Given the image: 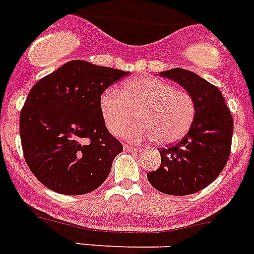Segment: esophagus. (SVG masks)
<instances>
[{
	"mask_svg": "<svg viewBox=\"0 0 254 254\" xmlns=\"http://www.w3.org/2000/svg\"><path fill=\"white\" fill-rule=\"evenodd\" d=\"M124 150H127V151H135V152H137V151H139L140 148H138V147L129 146V144H125V146H124Z\"/></svg>",
	"mask_w": 254,
	"mask_h": 254,
	"instance_id": "34e87169",
	"label": "esophagus"
}]
</instances>
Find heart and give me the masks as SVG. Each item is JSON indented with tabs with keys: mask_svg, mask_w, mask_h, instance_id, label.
Here are the masks:
<instances>
[{
	"mask_svg": "<svg viewBox=\"0 0 254 254\" xmlns=\"http://www.w3.org/2000/svg\"><path fill=\"white\" fill-rule=\"evenodd\" d=\"M101 112L108 130L119 134L135 120L140 123L127 131L130 139H152L170 144L187 133L196 112L193 97L168 81L140 77L127 81L120 91H104Z\"/></svg>",
	"mask_w": 254,
	"mask_h": 254,
	"instance_id": "1",
	"label": "heart"
}]
</instances>
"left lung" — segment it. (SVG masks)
<instances>
[{"label": "left lung", "mask_w": 254, "mask_h": 254, "mask_svg": "<svg viewBox=\"0 0 254 254\" xmlns=\"http://www.w3.org/2000/svg\"><path fill=\"white\" fill-rule=\"evenodd\" d=\"M177 81L193 97L196 112L189 133L161 148L159 169L147 173L157 191L185 196L203 190L222 172L231 151L234 120L217 86L182 68L160 72Z\"/></svg>", "instance_id": "8db88e82"}]
</instances>
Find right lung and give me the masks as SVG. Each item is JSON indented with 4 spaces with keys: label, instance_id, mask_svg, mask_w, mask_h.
<instances>
[{
    "label": "right lung",
    "instance_id": "obj_1",
    "mask_svg": "<svg viewBox=\"0 0 254 254\" xmlns=\"http://www.w3.org/2000/svg\"><path fill=\"white\" fill-rule=\"evenodd\" d=\"M127 74L71 61L33 85L19 127L25 163L44 186L82 195L107 180L123 144L106 127L101 95Z\"/></svg>",
    "mask_w": 254,
    "mask_h": 254
}]
</instances>
